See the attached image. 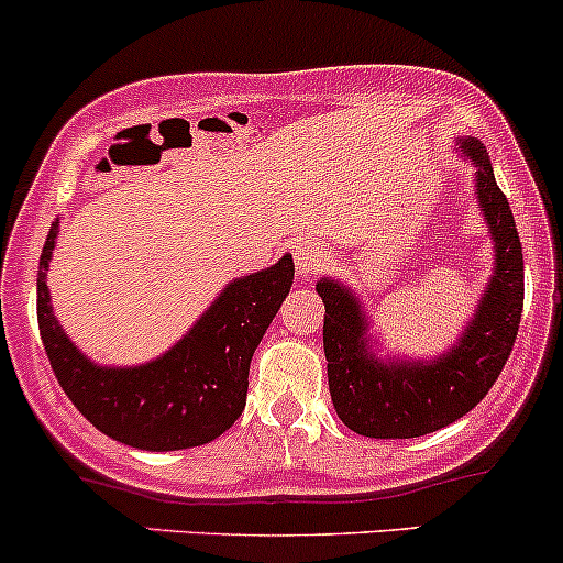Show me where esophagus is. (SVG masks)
Wrapping results in <instances>:
<instances>
[{
    "mask_svg": "<svg viewBox=\"0 0 563 563\" xmlns=\"http://www.w3.org/2000/svg\"><path fill=\"white\" fill-rule=\"evenodd\" d=\"M324 263H328V254H324L320 243H300V246L295 249V268H298V274L303 276V279L320 274Z\"/></svg>",
    "mask_w": 563,
    "mask_h": 563,
    "instance_id": "esophagus-1",
    "label": "esophagus"
}]
</instances>
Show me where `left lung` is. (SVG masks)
<instances>
[{
	"label": "left lung",
	"mask_w": 563,
	"mask_h": 563,
	"mask_svg": "<svg viewBox=\"0 0 563 563\" xmlns=\"http://www.w3.org/2000/svg\"><path fill=\"white\" fill-rule=\"evenodd\" d=\"M474 167V195L494 241V274L455 344L431 361L382 357L361 298L339 279L317 282L324 303L322 344L335 415L371 439H415L461 420L501 374L523 314V252L509 202L477 137H457Z\"/></svg>",
	"instance_id": "left-lung-1"
}]
</instances>
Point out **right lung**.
<instances>
[{"label":"right lung","mask_w":563,"mask_h":563,"mask_svg":"<svg viewBox=\"0 0 563 563\" xmlns=\"http://www.w3.org/2000/svg\"><path fill=\"white\" fill-rule=\"evenodd\" d=\"M56 235L59 219L40 254L37 322L51 368L75 409L106 437L148 453L222 437L246 407L249 363L292 287V254L230 282L165 355L141 366H100L69 341L51 306Z\"/></svg>","instance_id":"add662e5"}]
</instances>
